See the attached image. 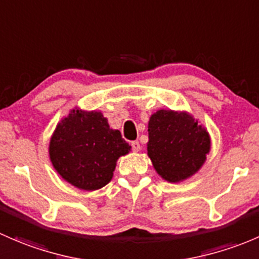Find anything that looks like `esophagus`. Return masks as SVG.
Instances as JSON below:
<instances>
[{
  "mask_svg": "<svg viewBox=\"0 0 259 259\" xmlns=\"http://www.w3.org/2000/svg\"><path fill=\"white\" fill-rule=\"evenodd\" d=\"M131 146H132L133 152H138L141 149V145H140V142H138V141H133V142L131 143Z\"/></svg>",
  "mask_w": 259,
  "mask_h": 259,
  "instance_id": "1",
  "label": "esophagus"
}]
</instances>
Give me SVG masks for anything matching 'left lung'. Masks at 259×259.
I'll return each mask as SVG.
<instances>
[{
  "instance_id": "1",
  "label": "left lung",
  "mask_w": 259,
  "mask_h": 259,
  "mask_svg": "<svg viewBox=\"0 0 259 259\" xmlns=\"http://www.w3.org/2000/svg\"><path fill=\"white\" fill-rule=\"evenodd\" d=\"M210 152V136L187 111L158 110L148 121L147 154L153 168L169 183L196 175Z\"/></svg>"
}]
</instances>
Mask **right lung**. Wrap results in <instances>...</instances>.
<instances>
[{
    "label": "right lung",
    "mask_w": 259,
    "mask_h": 259,
    "mask_svg": "<svg viewBox=\"0 0 259 259\" xmlns=\"http://www.w3.org/2000/svg\"><path fill=\"white\" fill-rule=\"evenodd\" d=\"M131 148L102 112L74 107L53 131L49 156L66 182L82 191H96L111 182L117 161Z\"/></svg>",
    "instance_id": "add662e5"
}]
</instances>
